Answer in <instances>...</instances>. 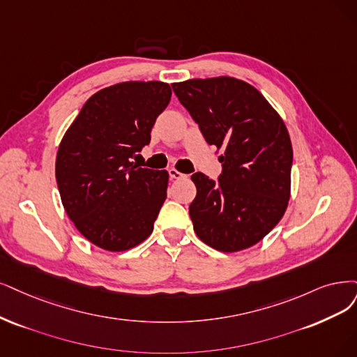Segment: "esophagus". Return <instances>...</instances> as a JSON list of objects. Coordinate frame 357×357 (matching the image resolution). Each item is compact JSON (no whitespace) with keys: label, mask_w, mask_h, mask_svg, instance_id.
Wrapping results in <instances>:
<instances>
[{"label":"esophagus","mask_w":357,"mask_h":357,"mask_svg":"<svg viewBox=\"0 0 357 357\" xmlns=\"http://www.w3.org/2000/svg\"><path fill=\"white\" fill-rule=\"evenodd\" d=\"M169 176H170V179H181V178L185 176V175L181 174V172L176 170V169H170L169 170Z\"/></svg>","instance_id":"obj_1"}]
</instances>
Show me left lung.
Returning a JSON list of instances; mask_svg holds the SVG:
<instances>
[{"label":"left lung","mask_w":357,"mask_h":357,"mask_svg":"<svg viewBox=\"0 0 357 357\" xmlns=\"http://www.w3.org/2000/svg\"><path fill=\"white\" fill-rule=\"evenodd\" d=\"M206 141L216 145L222 175L191 176L194 232L223 253L241 252L276 227L291 195L293 147L287 126L253 85L231 76L172 84Z\"/></svg>","instance_id":"1"}]
</instances>
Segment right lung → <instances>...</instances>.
Masks as SVG:
<instances>
[{"instance_id": "right-lung-1", "label": "right lung", "mask_w": 357, "mask_h": 357, "mask_svg": "<svg viewBox=\"0 0 357 357\" xmlns=\"http://www.w3.org/2000/svg\"><path fill=\"white\" fill-rule=\"evenodd\" d=\"M160 81H126L91 96L64 132L56 179L66 213L88 241L125 252L147 240L166 200L167 170L130 160L170 101Z\"/></svg>"}]
</instances>
